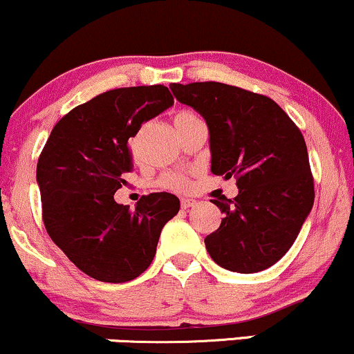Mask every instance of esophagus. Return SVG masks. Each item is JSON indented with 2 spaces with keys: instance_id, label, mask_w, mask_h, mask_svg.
<instances>
[{
  "instance_id": "obj_1",
  "label": "esophagus",
  "mask_w": 354,
  "mask_h": 354,
  "mask_svg": "<svg viewBox=\"0 0 354 354\" xmlns=\"http://www.w3.org/2000/svg\"><path fill=\"white\" fill-rule=\"evenodd\" d=\"M195 205H196V200H193V198H181V208L183 209L195 207Z\"/></svg>"
}]
</instances>
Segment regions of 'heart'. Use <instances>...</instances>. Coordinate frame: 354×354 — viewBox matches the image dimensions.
Returning a JSON list of instances; mask_svg holds the SVG:
<instances>
[{"mask_svg":"<svg viewBox=\"0 0 354 354\" xmlns=\"http://www.w3.org/2000/svg\"><path fill=\"white\" fill-rule=\"evenodd\" d=\"M198 115L193 114L189 111H178L176 114L173 115V126L176 129V133L183 131L185 127H188L189 124L196 122ZM156 185L162 189H169V192H185L188 188L189 180L188 174L181 173V171H168V173H162L161 176L158 178Z\"/></svg>","mask_w":354,"mask_h":354,"instance_id":"obj_1","label":"heart"}]
</instances>
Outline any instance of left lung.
<instances>
[{"label":"left lung","mask_w":354,"mask_h":354,"mask_svg":"<svg viewBox=\"0 0 354 354\" xmlns=\"http://www.w3.org/2000/svg\"><path fill=\"white\" fill-rule=\"evenodd\" d=\"M209 129L212 173L236 178L234 200H212L223 213L207 235L223 269L254 274L286 255L314 203V178L302 133L267 95L220 82L169 85Z\"/></svg>","instance_id":"left-lung-1"}]
</instances>
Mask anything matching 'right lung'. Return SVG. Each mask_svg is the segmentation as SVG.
<instances>
[{
    "instance_id": "add662e5",
    "label": "right lung",
    "mask_w": 354,
    "mask_h": 354,
    "mask_svg": "<svg viewBox=\"0 0 354 354\" xmlns=\"http://www.w3.org/2000/svg\"><path fill=\"white\" fill-rule=\"evenodd\" d=\"M173 102L165 85L104 92L58 120L38 158L46 232L92 279L120 284L139 277L180 209L171 193L142 196L136 209L114 200L133 171L129 139Z\"/></svg>"
}]
</instances>
